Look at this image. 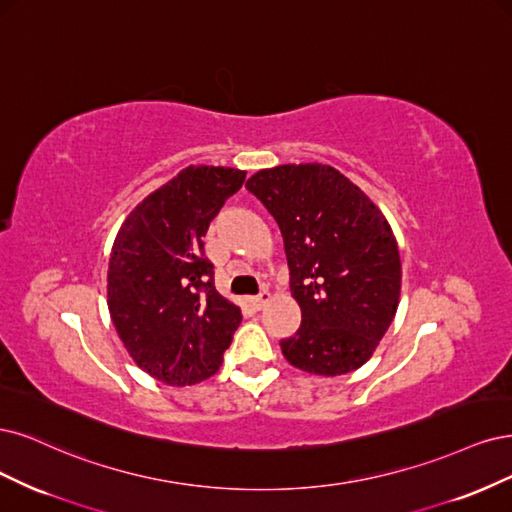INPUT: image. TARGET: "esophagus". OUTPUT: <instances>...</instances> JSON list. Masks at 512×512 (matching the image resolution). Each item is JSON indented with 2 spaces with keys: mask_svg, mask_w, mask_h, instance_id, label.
Masks as SVG:
<instances>
[{
  "mask_svg": "<svg viewBox=\"0 0 512 512\" xmlns=\"http://www.w3.org/2000/svg\"><path fill=\"white\" fill-rule=\"evenodd\" d=\"M270 300H272V295H270L268 291H261V293L257 295V298H253V300H251V304H253V308H255V310H261V308L266 306Z\"/></svg>",
  "mask_w": 512,
  "mask_h": 512,
  "instance_id": "34e87169",
  "label": "esophagus"
}]
</instances>
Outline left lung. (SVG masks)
Here are the masks:
<instances>
[{
    "label": "left lung",
    "instance_id": "obj_1",
    "mask_svg": "<svg viewBox=\"0 0 512 512\" xmlns=\"http://www.w3.org/2000/svg\"><path fill=\"white\" fill-rule=\"evenodd\" d=\"M246 189L280 227L302 310L298 332L280 342L285 359L319 376L361 368L400 304L402 263L385 214L323 163L259 170Z\"/></svg>",
    "mask_w": 512,
    "mask_h": 512
}]
</instances>
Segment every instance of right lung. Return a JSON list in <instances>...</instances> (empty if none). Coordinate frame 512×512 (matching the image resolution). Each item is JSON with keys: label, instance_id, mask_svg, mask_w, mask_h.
Wrapping results in <instances>:
<instances>
[{"label": "right lung", "instance_id": "add662e5", "mask_svg": "<svg viewBox=\"0 0 512 512\" xmlns=\"http://www.w3.org/2000/svg\"><path fill=\"white\" fill-rule=\"evenodd\" d=\"M244 176L221 166L180 170L127 214L114 238L110 319L131 359L166 385H195L217 372L242 321L214 289L204 236Z\"/></svg>", "mask_w": 512, "mask_h": 512}]
</instances>
